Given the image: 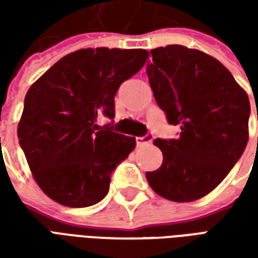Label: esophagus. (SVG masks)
I'll return each mask as SVG.
<instances>
[{
    "instance_id": "34e87169",
    "label": "esophagus",
    "mask_w": 258,
    "mask_h": 258,
    "mask_svg": "<svg viewBox=\"0 0 258 258\" xmlns=\"http://www.w3.org/2000/svg\"><path fill=\"white\" fill-rule=\"evenodd\" d=\"M153 134H145L144 137H137L135 138V141H137V145H145V144H151L152 141H153Z\"/></svg>"
}]
</instances>
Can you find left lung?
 <instances>
[{
  "instance_id": "8db88e82",
  "label": "left lung",
  "mask_w": 258,
  "mask_h": 258,
  "mask_svg": "<svg viewBox=\"0 0 258 258\" xmlns=\"http://www.w3.org/2000/svg\"><path fill=\"white\" fill-rule=\"evenodd\" d=\"M151 55L146 74L156 103L181 131L155 140L163 163L146 178L166 199L198 200L221 184L244 152L249 96L224 64L198 49L167 45Z\"/></svg>"
}]
</instances>
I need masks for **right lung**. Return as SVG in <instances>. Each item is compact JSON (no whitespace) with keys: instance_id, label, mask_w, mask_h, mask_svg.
I'll return each instance as SVG.
<instances>
[{"instance_id":"obj_1","label":"right lung","mask_w":258,"mask_h":258,"mask_svg":"<svg viewBox=\"0 0 258 258\" xmlns=\"http://www.w3.org/2000/svg\"><path fill=\"white\" fill-rule=\"evenodd\" d=\"M145 49H80L48 69L25 98L18 125L20 148L42 192L68 207H88L109 192L112 173L135 148V138L99 128L114 117V95L138 73Z\"/></svg>"}]
</instances>
